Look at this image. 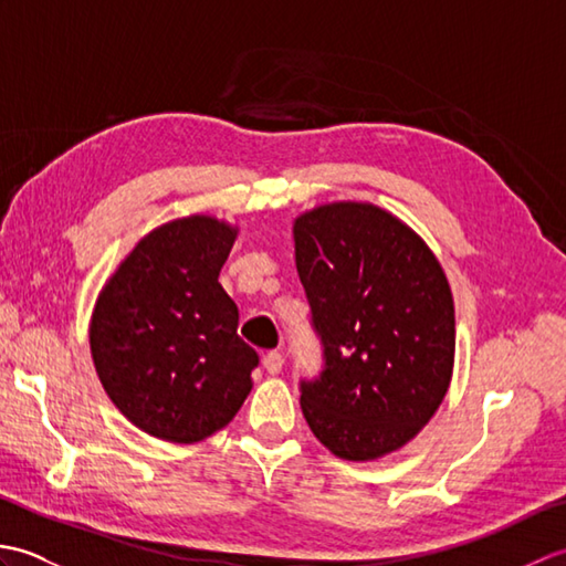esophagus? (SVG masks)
<instances>
[{
    "mask_svg": "<svg viewBox=\"0 0 566 566\" xmlns=\"http://www.w3.org/2000/svg\"><path fill=\"white\" fill-rule=\"evenodd\" d=\"M262 365L268 369V375H280L284 367V357L280 353H268L262 357Z\"/></svg>",
    "mask_w": 566,
    "mask_h": 566,
    "instance_id": "esophagus-1",
    "label": "esophagus"
}]
</instances>
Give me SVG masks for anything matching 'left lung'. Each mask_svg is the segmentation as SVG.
<instances>
[{"mask_svg": "<svg viewBox=\"0 0 566 566\" xmlns=\"http://www.w3.org/2000/svg\"><path fill=\"white\" fill-rule=\"evenodd\" d=\"M296 270L326 369L302 384L311 432L371 462L436 416L454 367V298L436 252L399 216L331 201L294 219Z\"/></svg>", "mask_w": 566, "mask_h": 566, "instance_id": "1", "label": "left lung"}]
</instances>
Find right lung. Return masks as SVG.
<instances>
[{
  "label": "right lung",
  "mask_w": 566,
  "mask_h": 566,
  "mask_svg": "<svg viewBox=\"0 0 566 566\" xmlns=\"http://www.w3.org/2000/svg\"><path fill=\"white\" fill-rule=\"evenodd\" d=\"M238 226L191 213L153 228L94 302L90 350L112 403L165 442L191 444L231 423L258 353L238 338L219 274Z\"/></svg>",
  "instance_id": "1"
}]
</instances>
